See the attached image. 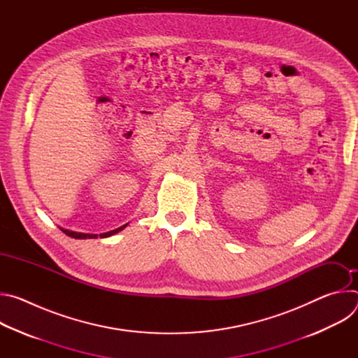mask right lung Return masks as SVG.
Here are the masks:
<instances>
[{
	"instance_id": "1",
	"label": "right lung",
	"mask_w": 358,
	"mask_h": 358,
	"mask_svg": "<svg viewBox=\"0 0 358 358\" xmlns=\"http://www.w3.org/2000/svg\"><path fill=\"white\" fill-rule=\"evenodd\" d=\"M126 227V225H124ZM124 227H120V228H117V229H115V231H110V232H106V234H100L99 236L100 238H106V236H110V235H115L116 232H119V231H122ZM61 231L62 232H65L68 236H71V238H76V239H86V238H97V235H90V234H79V232H73V231H68V229H62L61 228Z\"/></svg>"
}]
</instances>
